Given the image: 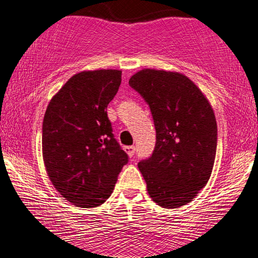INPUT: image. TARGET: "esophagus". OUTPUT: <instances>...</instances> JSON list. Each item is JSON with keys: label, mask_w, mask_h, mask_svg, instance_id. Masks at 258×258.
Wrapping results in <instances>:
<instances>
[{"label": "esophagus", "mask_w": 258, "mask_h": 258, "mask_svg": "<svg viewBox=\"0 0 258 258\" xmlns=\"http://www.w3.org/2000/svg\"><path fill=\"white\" fill-rule=\"evenodd\" d=\"M125 151L130 157H133V156H135V153H136V146H126Z\"/></svg>", "instance_id": "esophagus-1"}]
</instances>
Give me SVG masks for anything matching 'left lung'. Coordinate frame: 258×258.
Wrapping results in <instances>:
<instances>
[{
  "label": "left lung",
  "mask_w": 258,
  "mask_h": 258,
  "mask_svg": "<svg viewBox=\"0 0 258 258\" xmlns=\"http://www.w3.org/2000/svg\"><path fill=\"white\" fill-rule=\"evenodd\" d=\"M128 84L149 105L156 127L153 153L138 163L150 197L166 209L190 203L215 163L217 123L210 104L176 72L143 70Z\"/></svg>",
  "instance_id": "8db88e82"
}]
</instances>
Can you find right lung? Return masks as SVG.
<instances>
[{
  "mask_svg": "<svg viewBox=\"0 0 258 258\" xmlns=\"http://www.w3.org/2000/svg\"><path fill=\"white\" fill-rule=\"evenodd\" d=\"M120 84L121 71L81 72L54 95L44 113L42 153L48 177L77 207L105 203L128 163L107 116Z\"/></svg>",
  "mask_w": 258,
  "mask_h": 258,
  "instance_id": "obj_1",
  "label": "right lung"
}]
</instances>
